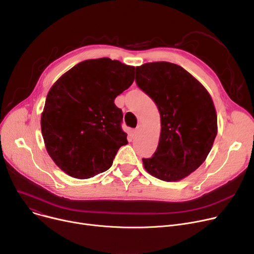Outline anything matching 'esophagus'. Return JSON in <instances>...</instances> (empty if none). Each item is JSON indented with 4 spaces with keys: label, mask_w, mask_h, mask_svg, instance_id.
<instances>
[{
    "label": "esophagus",
    "mask_w": 254,
    "mask_h": 254,
    "mask_svg": "<svg viewBox=\"0 0 254 254\" xmlns=\"http://www.w3.org/2000/svg\"><path fill=\"white\" fill-rule=\"evenodd\" d=\"M141 129H142V126H141V125H139V126L135 128V130H134V131H135V134H138V132H139Z\"/></svg>",
    "instance_id": "esophagus-1"
}]
</instances>
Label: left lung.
I'll return each mask as SVG.
<instances>
[{
    "mask_svg": "<svg viewBox=\"0 0 254 254\" xmlns=\"http://www.w3.org/2000/svg\"><path fill=\"white\" fill-rule=\"evenodd\" d=\"M136 82L156 104L161 135L156 151L143 158L153 177L176 182L205 161L217 135V114L205 86L182 66L169 62L136 66Z\"/></svg>",
    "mask_w": 254,
    "mask_h": 254,
    "instance_id": "8db88e82",
    "label": "left lung"
}]
</instances>
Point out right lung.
Returning a JSON list of instances; mask_svg holds the SVG:
<instances>
[{"label": "right lung", "mask_w": 254, "mask_h": 254, "mask_svg": "<svg viewBox=\"0 0 254 254\" xmlns=\"http://www.w3.org/2000/svg\"><path fill=\"white\" fill-rule=\"evenodd\" d=\"M135 66L109 58L86 60L49 89L41 131L52 161L65 174L88 179L108 170L123 145V111L114 100L135 79Z\"/></svg>", "instance_id": "right-lung-1"}]
</instances>
